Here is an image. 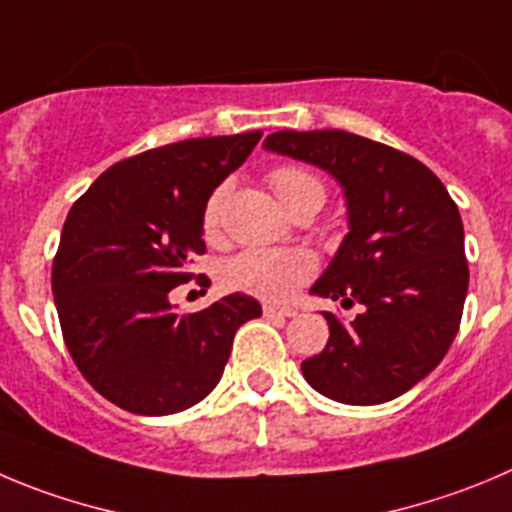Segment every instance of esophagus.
<instances>
[{
  "label": "esophagus",
  "instance_id": "esophagus-1",
  "mask_svg": "<svg viewBox=\"0 0 512 512\" xmlns=\"http://www.w3.org/2000/svg\"><path fill=\"white\" fill-rule=\"evenodd\" d=\"M262 313H265L267 318H295V315H298V310L290 308V305H272V303H267L265 308H262Z\"/></svg>",
  "mask_w": 512,
  "mask_h": 512
}]
</instances>
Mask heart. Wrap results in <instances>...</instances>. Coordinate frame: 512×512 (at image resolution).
Returning a JSON list of instances; mask_svg holds the SVG:
<instances>
[{
  "mask_svg": "<svg viewBox=\"0 0 512 512\" xmlns=\"http://www.w3.org/2000/svg\"><path fill=\"white\" fill-rule=\"evenodd\" d=\"M272 191L278 194L283 207H288L290 199L298 197L305 189H321V181L313 174L295 166H280L270 174ZM224 191L217 189L209 197L204 207V232L212 234L219 224V207H222ZM315 262L310 252L298 247H285V250H247L234 255L224 265V283L242 293L257 295L265 300H283L293 295L305 280L313 275Z\"/></svg>",
  "mask_w": 512,
  "mask_h": 512,
  "instance_id": "obj_1",
  "label": "heart"
}]
</instances>
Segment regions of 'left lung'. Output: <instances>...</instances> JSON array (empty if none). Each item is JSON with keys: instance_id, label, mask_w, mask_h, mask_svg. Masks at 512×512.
I'll return each instance as SVG.
<instances>
[{"instance_id": "1", "label": "left lung", "mask_w": 512, "mask_h": 512, "mask_svg": "<svg viewBox=\"0 0 512 512\" xmlns=\"http://www.w3.org/2000/svg\"><path fill=\"white\" fill-rule=\"evenodd\" d=\"M272 154L328 171L346 197L348 232L310 295L358 303L305 358V381L341 404L396 399L432 374L460 328L470 270L465 229L442 181L412 156L348 131H278Z\"/></svg>"}]
</instances>
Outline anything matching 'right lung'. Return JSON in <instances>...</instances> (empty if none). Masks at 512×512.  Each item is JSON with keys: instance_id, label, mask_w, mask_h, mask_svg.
<instances>
[{"instance_id": "right-lung-1", "label": "right lung", "mask_w": 512, "mask_h": 512, "mask_svg": "<svg viewBox=\"0 0 512 512\" xmlns=\"http://www.w3.org/2000/svg\"><path fill=\"white\" fill-rule=\"evenodd\" d=\"M262 131L189 138L121 161L73 204L52 262L65 346L98 394L126 412L166 417L222 379L234 333L260 318L245 293L191 315L169 293L204 255V207L245 164Z\"/></svg>"}]
</instances>
